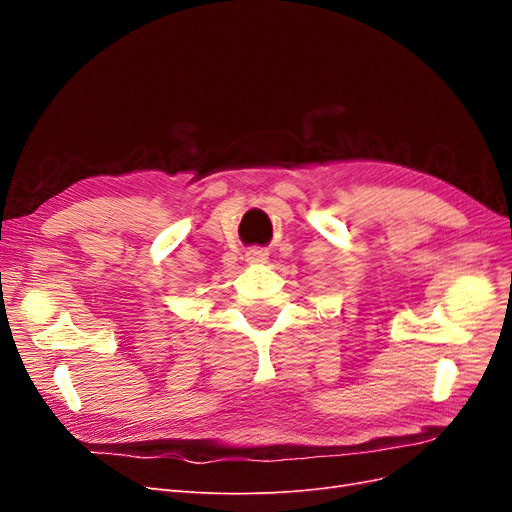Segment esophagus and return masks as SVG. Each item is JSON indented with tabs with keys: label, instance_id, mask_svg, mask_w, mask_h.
<instances>
[{
	"label": "esophagus",
	"instance_id": "34e87169",
	"mask_svg": "<svg viewBox=\"0 0 512 512\" xmlns=\"http://www.w3.org/2000/svg\"><path fill=\"white\" fill-rule=\"evenodd\" d=\"M245 260L247 262H265L267 260V252L260 250V247H252V250L245 252Z\"/></svg>",
	"mask_w": 512,
	"mask_h": 512
}]
</instances>
